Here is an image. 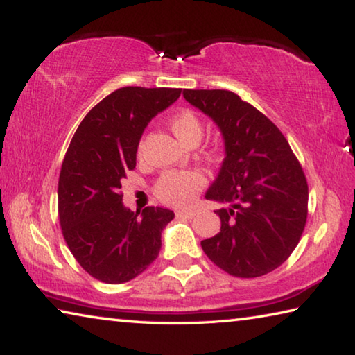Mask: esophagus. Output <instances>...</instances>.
<instances>
[{
  "instance_id": "obj_1",
  "label": "esophagus",
  "mask_w": 355,
  "mask_h": 355,
  "mask_svg": "<svg viewBox=\"0 0 355 355\" xmlns=\"http://www.w3.org/2000/svg\"><path fill=\"white\" fill-rule=\"evenodd\" d=\"M175 214H177V218L191 219V218H194V216H196V211H192V209H178V211H175Z\"/></svg>"
}]
</instances>
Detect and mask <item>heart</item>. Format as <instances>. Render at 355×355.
<instances>
[{"instance_id": "heart-1", "label": "heart", "mask_w": 355, "mask_h": 355, "mask_svg": "<svg viewBox=\"0 0 355 355\" xmlns=\"http://www.w3.org/2000/svg\"><path fill=\"white\" fill-rule=\"evenodd\" d=\"M172 133L184 146H197L203 137V125L192 111H180L171 119ZM141 155V148H139ZM205 178L197 171H167L155 183V194L167 205L184 207L196 199Z\"/></svg>"}]
</instances>
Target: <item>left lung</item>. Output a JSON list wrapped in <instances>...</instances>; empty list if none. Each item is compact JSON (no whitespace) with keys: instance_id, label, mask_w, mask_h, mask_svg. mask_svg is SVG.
Masks as SVG:
<instances>
[{"instance_id":"1","label":"left lung","mask_w":355,"mask_h":355,"mask_svg":"<svg viewBox=\"0 0 355 355\" xmlns=\"http://www.w3.org/2000/svg\"><path fill=\"white\" fill-rule=\"evenodd\" d=\"M183 97L213 119L225 146L208 200L220 232L200 243L207 257L235 277H260L296 249L307 222L309 186L282 131L235 92L184 89Z\"/></svg>"}]
</instances>
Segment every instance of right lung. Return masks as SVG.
<instances>
[{"mask_svg": "<svg viewBox=\"0 0 355 355\" xmlns=\"http://www.w3.org/2000/svg\"><path fill=\"white\" fill-rule=\"evenodd\" d=\"M180 94L171 87L117 89L87 112L71 137L59 175V222L76 261L105 284H123L146 271L175 216L159 207L131 211L120 188L136 167L144 130Z\"/></svg>", "mask_w": 355, "mask_h": 355, "instance_id": "right-lung-1", "label": "right lung"}]
</instances>
